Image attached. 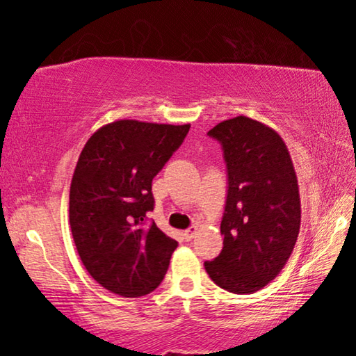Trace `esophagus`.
Listing matches in <instances>:
<instances>
[{"label": "esophagus", "instance_id": "1", "mask_svg": "<svg viewBox=\"0 0 356 356\" xmlns=\"http://www.w3.org/2000/svg\"><path fill=\"white\" fill-rule=\"evenodd\" d=\"M196 232H197V226H191V227L186 229L184 236H185V238H186V240H191V238H195Z\"/></svg>", "mask_w": 356, "mask_h": 356}]
</instances>
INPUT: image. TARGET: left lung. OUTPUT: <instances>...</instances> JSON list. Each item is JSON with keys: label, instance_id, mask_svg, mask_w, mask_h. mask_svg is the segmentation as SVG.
<instances>
[{"label": "left lung", "instance_id": "left-lung-1", "mask_svg": "<svg viewBox=\"0 0 356 356\" xmlns=\"http://www.w3.org/2000/svg\"><path fill=\"white\" fill-rule=\"evenodd\" d=\"M209 136L225 152L227 197L220 226L222 250L204 267L225 291L254 293L281 273L297 242V174L278 131L259 120H222Z\"/></svg>", "mask_w": 356, "mask_h": 356}]
</instances>
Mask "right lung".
<instances>
[{"mask_svg": "<svg viewBox=\"0 0 356 356\" xmlns=\"http://www.w3.org/2000/svg\"><path fill=\"white\" fill-rule=\"evenodd\" d=\"M188 130L190 124L120 119L84 144L70 184L69 221L83 265L106 291L136 298L163 281L177 242L144 221L154 210L152 179Z\"/></svg>", "mask_w": 356, "mask_h": 356, "instance_id": "1", "label": "right lung"}]
</instances>
